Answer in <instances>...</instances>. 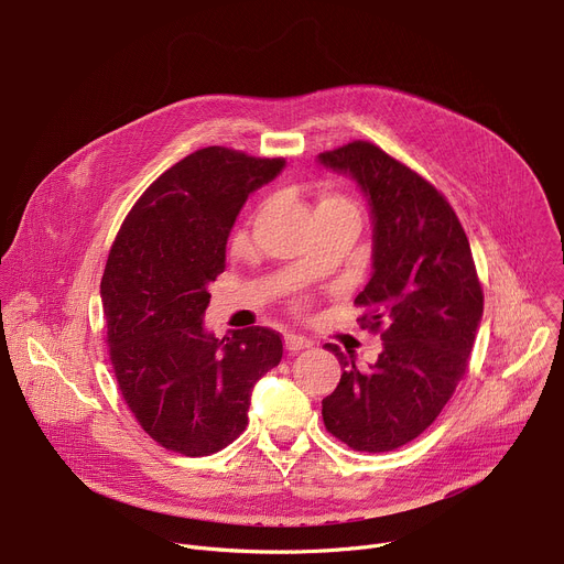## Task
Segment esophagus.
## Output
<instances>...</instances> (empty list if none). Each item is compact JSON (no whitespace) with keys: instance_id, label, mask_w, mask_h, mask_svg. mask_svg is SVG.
<instances>
[{"instance_id":"1","label":"esophagus","mask_w":564,"mask_h":564,"mask_svg":"<svg viewBox=\"0 0 564 564\" xmlns=\"http://www.w3.org/2000/svg\"><path fill=\"white\" fill-rule=\"evenodd\" d=\"M307 348H312V341L307 337H301L296 333L285 335V350L288 352H301V350H307Z\"/></svg>"}]
</instances>
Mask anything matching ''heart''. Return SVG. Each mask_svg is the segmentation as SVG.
Returning <instances> with one entry per match:
<instances>
[{
	"label": "heart",
	"mask_w": 564,
	"mask_h": 564,
	"mask_svg": "<svg viewBox=\"0 0 564 564\" xmlns=\"http://www.w3.org/2000/svg\"><path fill=\"white\" fill-rule=\"evenodd\" d=\"M333 205H341V207H352V203L344 196V194H337V192H330L326 194L324 198H321L318 207H333Z\"/></svg>",
	"instance_id": "obj_1"
}]
</instances>
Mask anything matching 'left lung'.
Instances as JSON below:
<instances>
[{"label": "left lung", "mask_w": 564, "mask_h": 564, "mask_svg": "<svg viewBox=\"0 0 564 564\" xmlns=\"http://www.w3.org/2000/svg\"><path fill=\"white\" fill-rule=\"evenodd\" d=\"M350 174L375 218L372 276L357 294L361 328L383 341L368 368L328 344L341 379L321 401L326 431L352 451L386 453L422 435L468 370L485 292L446 196L368 140L318 153Z\"/></svg>", "instance_id": "1"}]
</instances>
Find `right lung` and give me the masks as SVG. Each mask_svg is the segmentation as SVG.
Masks as SVG:
<instances>
[{"label": "right lung", "instance_id": "right-lung-1", "mask_svg": "<svg viewBox=\"0 0 564 564\" xmlns=\"http://www.w3.org/2000/svg\"><path fill=\"white\" fill-rule=\"evenodd\" d=\"M283 163L198 149L158 176L118 229L100 283L109 359L135 422L167 451L203 457L231 444L254 383L283 357L270 328L225 339L203 328L236 214Z\"/></svg>", "mask_w": 564, "mask_h": 564}]
</instances>
